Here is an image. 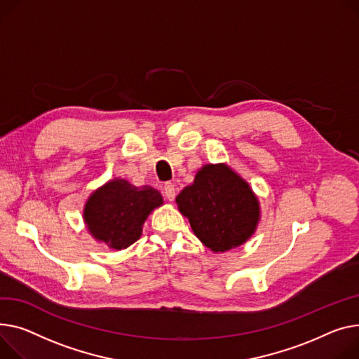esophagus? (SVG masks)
<instances>
[{
  "label": "esophagus",
  "mask_w": 359,
  "mask_h": 359,
  "mask_svg": "<svg viewBox=\"0 0 359 359\" xmlns=\"http://www.w3.org/2000/svg\"><path fill=\"white\" fill-rule=\"evenodd\" d=\"M163 192H164V196L165 199L169 202H173L175 201V196H176V190H175V184L172 183H165L164 187H163Z\"/></svg>",
  "instance_id": "1"
}]
</instances>
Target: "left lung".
<instances>
[{"mask_svg": "<svg viewBox=\"0 0 359 359\" xmlns=\"http://www.w3.org/2000/svg\"><path fill=\"white\" fill-rule=\"evenodd\" d=\"M199 241L213 252L245 244L259 218V201L250 183L226 163L205 164L176 198Z\"/></svg>", "mask_w": 359, "mask_h": 359, "instance_id": "left-lung-1", "label": "left lung"}]
</instances>
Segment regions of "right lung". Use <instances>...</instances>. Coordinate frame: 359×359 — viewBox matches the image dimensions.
<instances>
[{
	"mask_svg": "<svg viewBox=\"0 0 359 359\" xmlns=\"http://www.w3.org/2000/svg\"><path fill=\"white\" fill-rule=\"evenodd\" d=\"M163 203L151 186L135 187L126 179H112L86 199L83 222L95 241L121 251L140 240L149 215Z\"/></svg>",
	"mask_w": 359,
	"mask_h": 359,
	"instance_id": "1",
	"label": "right lung"
}]
</instances>
